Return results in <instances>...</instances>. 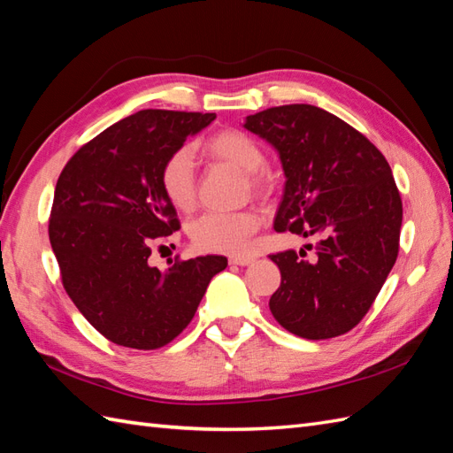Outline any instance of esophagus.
<instances>
[{
	"mask_svg": "<svg viewBox=\"0 0 453 453\" xmlns=\"http://www.w3.org/2000/svg\"><path fill=\"white\" fill-rule=\"evenodd\" d=\"M229 265L249 266V265H252V258H247V257H234V258H229Z\"/></svg>",
	"mask_w": 453,
	"mask_h": 453,
	"instance_id": "1",
	"label": "esophagus"
}]
</instances>
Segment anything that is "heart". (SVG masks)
Segmentation results:
<instances>
[{"label": "heart", "instance_id": "1", "mask_svg": "<svg viewBox=\"0 0 453 453\" xmlns=\"http://www.w3.org/2000/svg\"><path fill=\"white\" fill-rule=\"evenodd\" d=\"M203 156L208 160L227 164L245 173L247 188L257 195H268L272 179L266 173L265 150L250 134L226 129L210 134L201 142ZM160 187L179 212H191L196 204V175L195 162L187 150H175L165 157L160 170ZM260 226V216L255 210H235V212H206L196 218L188 227L193 245L206 252L219 255H245L250 235Z\"/></svg>", "mask_w": 453, "mask_h": 453}]
</instances>
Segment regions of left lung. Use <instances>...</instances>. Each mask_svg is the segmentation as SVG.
Listing matches in <instances>:
<instances>
[{
    "instance_id": "8db88e82",
    "label": "left lung",
    "mask_w": 453,
    "mask_h": 453,
    "mask_svg": "<svg viewBox=\"0 0 453 453\" xmlns=\"http://www.w3.org/2000/svg\"><path fill=\"white\" fill-rule=\"evenodd\" d=\"M243 127L274 146L286 175L274 229L320 237L311 260L270 255L281 272L272 314L299 338L349 332L397 258L403 208L390 164L351 125L309 104L249 115Z\"/></svg>"
}]
</instances>
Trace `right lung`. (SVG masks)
I'll return each mask as SVG.
<instances>
[{"label":"right lung","mask_w":453,"mask_h":453,"mask_svg":"<svg viewBox=\"0 0 453 453\" xmlns=\"http://www.w3.org/2000/svg\"><path fill=\"white\" fill-rule=\"evenodd\" d=\"M214 119L216 113L136 111L79 149L58 179L48 231L63 288L113 343H170L193 320L210 280L227 266L216 255L164 272L149 265L152 239L179 229L160 187L162 164Z\"/></svg>","instance_id":"1"}]
</instances>
